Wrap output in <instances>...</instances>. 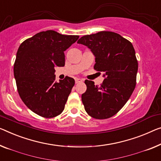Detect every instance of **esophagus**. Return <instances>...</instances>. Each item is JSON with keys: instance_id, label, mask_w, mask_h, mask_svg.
<instances>
[{"instance_id": "esophagus-1", "label": "esophagus", "mask_w": 161, "mask_h": 161, "mask_svg": "<svg viewBox=\"0 0 161 161\" xmlns=\"http://www.w3.org/2000/svg\"><path fill=\"white\" fill-rule=\"evenodd\" d=\"M81 81H82V80H81V79H80V78H76V79H75V82H76V84L80 83V82H81Z\"/></svg>"}]
</instances>
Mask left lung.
Listing matches in <instances>:
<instances>
[{
  "label": "left lung",
  "mask_w": 161,
  "mask_h": 161,
  "mask_svg": "<svg viewBox=\"0 0 161 161\" xmlns=\"http://www.w3.org/2000/svg\"><path fill=\"white\" fill-rule=\"evenodd\" d=\"M95 56L94 69L103 71L100 86L85 80L87 90L81 95L86 112L96 119L111 118L121 110L136 86L138 63L131 42L117 33L102 31L85 35L77 41Z\"/></svg>",
  "instance_id": "left-lung-1"
}]
</instances>
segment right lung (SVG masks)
<instances>
[{"label": "right lung", "instance_id": "add662e5", "mask_svg": "<svg viewBox=\"0 0 161 161\" xmlns=\"http://www.w3.org/2000/svg\"><path fill=\"white\" fill-rule=\"evenodd\" d=\"M79 37L47 30L19 46L14 66L16 87L24 103L36 114L53 118L63 112L75 81L66 76L56 82L55 67L64 66V51Z\"/></svg>", "mask_w": 161, "mask_h": 161}]
</instances>
